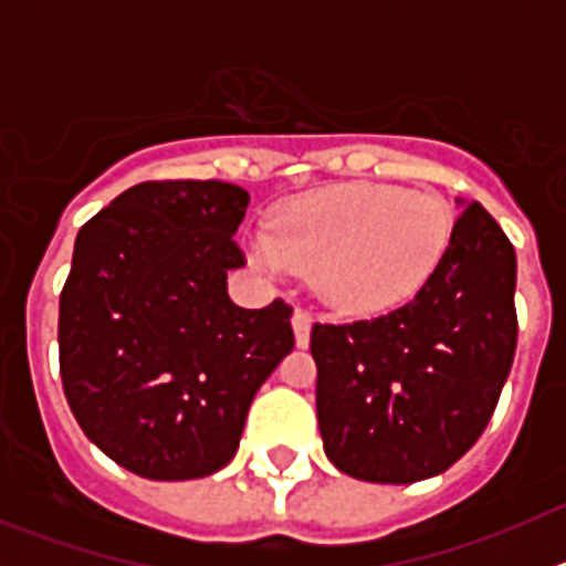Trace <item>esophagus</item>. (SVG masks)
Instances as JSON below:
<instances>
[{
  "label": "esophagus",
  "mask_w": 566,
  "mask_h": 566,
  "mask_svg": "<svg viewBox=\"0 0 566 566\" xmlns=\"http://www.w3.org/2000/svg\"><path fill=\"white\" fill-rule=\"evenodd\" d=\"M292 328H294V339H297V348H306L308 339H312V317L297 308V312L292 314Z\"/></svg>",
  "instance_id": "1"
}]
</instances>
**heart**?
Wrapping results in <instances>:
<instances>
[{
  "mask_svg": "<svg viewBox=\"0 0 566 566\" xmlns=\"http://www.w3.org/2000/svg\"><path fill=\"white\" fill-rule=\"evenodd\" d=\"M451 238L453 209L439 192L334 184L283 203L274 232L249 234V254L269 274H312L332 312L374 317L433 277Z\"/></svg>",
  "mask_w": 566,
  "mask_h": 566,
  "instance_id": "b5f03b06",
  "label": "heart"
}]
</instances>
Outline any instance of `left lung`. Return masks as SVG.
<instances>
[{
    "instance_id": "left-lung-1",
    "label": "left lung",
    "mask_w": 566,
    "mask_h": 566,
    "mask_svg": "<svg viewBox=\"0 0 566 566\" xmlns=\"http://www.w3.org/2000/svg\"><path fill=\"white\" fill-rule=\"evenodd\" d=\"M433 277L405 306L314 323L317 422L334 468L411 484L476 444L516 354V249L482 203H464Z\"/></svg>"
}]
</instances>
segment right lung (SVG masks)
<instances>
[{"mask_svg": "<svg viewBox=\"0 0 566 566\" xmlns=\"http://www.w3.org/2000/svg\"><path fill=\"white\" fill-rule=\"evenodd\" d=\"M247 207L234 184L144 181L76 234L59 297L64 397L90 442L144 479L227 468L254 394L294 348L283 300H229Z\"/></svg>", "mask_w": 566, "mask_h": 566, "instance_id": "add662e5", "label": "right lung"}]
</instances>
